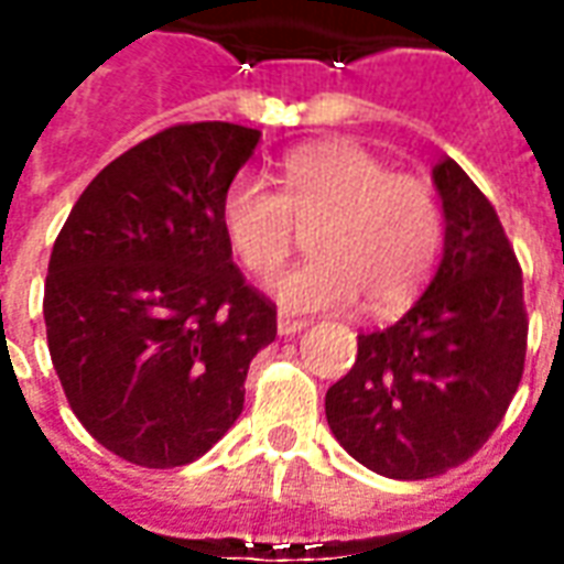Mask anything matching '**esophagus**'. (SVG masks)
<instances>
[{"label": "esophagus", "instance_id": "esophagus-1", "mask_svg": "<svg viewBox=\"0 0 564 564\" xmlns=\"http://www.w3.org/2000/svg\"><path fill=\"white\" fill-rule=\"evenodd\" d=\"M307 326L305 317H295V314H290V311H281L278 314V332H281L283 338L286 335H295V332H302Z\"/></svg>", "mask_w": 564, "mask_h": 564}]
</instances>
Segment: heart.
<instances>
[{"label": "heart", "mask_w": 564, "mask_h": 564, "mask_svg": "<svg viewBox=\"0 0 564 564\" xmlns=\"http://www.w3.org/2000/svg\"><path fill=\"white\" fill-rule=\"evenodd\" d=\"M220 223L238 262L253 278H271L290 257L299 229H314V257L283 271L274 295L295 311L404 307L435 269L444 247V208L435 186L392 174L356 144L293 150L281 189L259 174H235L220 198Z\"/></svg>", "instance_id": "b5f03b06"}]
</instances>
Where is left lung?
<instances>
[{"mask_svg": "<svg viewBox=\"0 0 564 564\" xmlns=\"http://www.w3.org/2000/svg\"><path fill=\"white\" fill-rule=\"evenodd\" d=\"M447 232L429 290L387 329L359 332L326 392L332 435L392 480H425L484 447L522 380V269L492 202L453 160L435 165Z\"/></svg>", "mask_w": 564, "mask_h": 564, "instance_id": "obj_1", "label": "left lung"}]
</instances>
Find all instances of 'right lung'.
I'll return each mask as SVG.
<instances>
[{
  "label": "right lung",
  "instance_id": "add662e5",
  "mask_svg": "<svg viewBox=\"0 0 564 564\" xmlns=\"http://www.w3.org/2000/svg\"><path fill=\"white\" fill-rule=\"evenodd\" d=\"M259 129L174 123L96 174L56 235L44 326L68 408L105 449L177 468L245 408L278 307L232 262L220 198Z\"/></svg>",
  "mask_w": 564,
  "mask_h": 564
}]
</instances>
